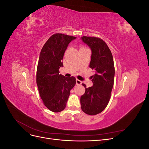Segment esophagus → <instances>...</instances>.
<instances>
[{"label": "esophagus", "mask_w": 149, "mask_h": 149, "mask_svg": "<svg viewBox=\"0 0 149 149\" xmlns=\"http://www.w3.org/2000/svg\"><path fill=\"white\" fill-rule=\"evenodd\" d=\"M76 84H81L82 83L81 81H80V80H79V79H76Z\"/></svg>", "instance_id": "1"}]
</instances>
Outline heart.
<instances>
[{"instance_id": "heart-1", "label": "heart", "mask_w": 149, "mask_h": 149, "mask_svg": "<svg viewBox=\"0 0 149 149\" xmlns=\"http://www.w3.org/2000/svg\"><path fill=\"white\" fill-rule=\"evenodd\" d=\"M84 48V47H81V48Z\"/></svg>"}]
</instances>
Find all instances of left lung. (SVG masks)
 Returning a JSON list of instances; mask_svg holds the SVG:
<instances>
[{
	"label": "left lung",
	"instance_id": "1",
	"mask_svg": "<svg viewBox=\"0 0 149 149\" xmlns=\"http://www.w3.org/2000/svg\"><path fill=\"white\" fill-rule=\"evenodd\" d=\"M81 40L91 48L89 67L95 71L92 76L93 86L85 88L84 94L81 96V107L86 114L93 116L104 111L109 101L114 85V60L109 47L102 39L83 36Z\"/></svg>",
	"mask_w": 149,
	"mask_h": 149
}]
</instances>
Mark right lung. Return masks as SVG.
Here are the masks:
<instances>
[{"instance_id":"obj_1","label":"right lung","mask_w":149,"mask_h":149,"mask_svg":"<svg viewBox=\"0 0 149 149\" xmlns=\"http://www.w3.org/2000/svg\"><path fill=\"white\" fill-rule=\"evenodd\" d=\"M76 37L61 33L52 35L40 54L37 70V84L40 97L49 110H63L71 89L76 84L74 76L67 78L60 74L62 60L69 43Z\"/></svg>"}]
</instances>
